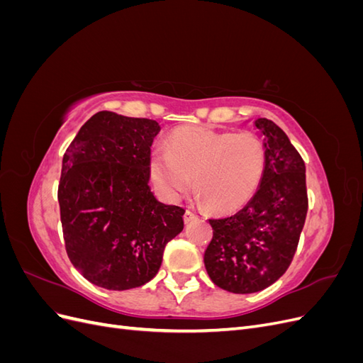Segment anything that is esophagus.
Wrapping results in <instances>:
<instances>
[{
	"label": "esophagus",
	"mask_w": 363,
	"mask_h": 363,
	"mask_svg": "<svg viewBox=\"0 0 363 363\" xmlns=\"http://www.w3.org/2000/svg\"><path fill=\"white\" fill-rule=\"evenodd\" d=\"M195 218H196V215H195L192 211H189V208H188V211H186L184 215H183V219H184L186 224H189L191 221H194Z\"/></svg>",
	"instance_id": "esophagus-1"
}]
</instances>
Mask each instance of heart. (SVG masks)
Wrapping results in <instances>:
<instances>
[{"instance_id":"1","label":"heart","mask_w":363,"mask_h":363,"mask_svg":"<svg viewBox=\"0 0 363 363\" xmlns=\"http://www.w3.org/2000/svg\"><path fill=\"white\" fill-rule=\"evenodd\" d=\"M268 164L263 142L252 131L183 127L168 138L164 150L150 159V175L169 200L194 189L216 212H235L257 194Z\"/></svg>"}]
</instances>
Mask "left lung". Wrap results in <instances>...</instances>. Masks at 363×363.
Returning <instances> with one entry per match:
<instances>
[{
  "label": "left lung",
  "mask_w": 363,
  "mask_h": 363,
  "mask_svg": "<svg viewBox=\"0 0 363 363\" xmlns=\"http://www.w3.org/2000/svg\"><path fill=\"white\" fill-rule=\"evenodd\" d=\"M255 124L265 136V177L242 211L208 219L213 238L204 252L208 277L233 294L259 292L286 272L309 207L300 152L272 121L259 118Z\"/></svg>",
  "instance_id": "8db88e82"
}]
</instances>
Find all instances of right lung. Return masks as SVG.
Returning a JSON list of instances; mask_svg holds the SVG:
<instances>
[{
	"label": "right lung",
	"mask_w": 363,
	"mask_h": 363,
	"mask_svg": "<svg viewBox=\"0 0 363 363\" xmlns=\"http://www.w3.org/2000/svg\"><path fill=\"white\" fill-rule=\"evenodd\" d=\"M159 131L152 119L103 111L63 155L57 199L65 248L75 269L100 288L148 283L183 230L184 208L159 203L148 186Z\"/></svg>",
	"instance_id": "right-lung-1"
}]
</instances>
